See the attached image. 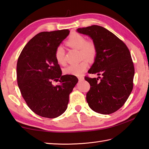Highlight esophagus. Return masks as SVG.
<instances>
[{
  "label": "esophagus",
  "mask_w": 149,
  "mask_h": 149,
  "mask_svg": "<svg viewBox=\"0 0 149 149\" xmlns=\"http://www.w3.org/2000/svg\"><path fill=\"white\" fill-rule=\"evenodd\" d=\"M78 79H79V81H83L84 79V78L83 76H79L78 77Z\"/></svg>",
  "instance_id": "34e87169"
}]
</instances>
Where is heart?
Segmentation results:
<instances>
[{
	"instance_id": "obj_1",
	"label": "heart",
	"mask_w": 149,
	"mask_h": 149,
	"mask_svg": "<svg viewBox=\"0 0 149 149\" xmlns=\"http://www.w3.org/2000/svg\"><path fill=\"white\" fill-rule=\"evenodd\" d=\"M66 45L71 48L79 50L80 58H86L89 61H93L97 54L96 44L92 40H86V38L80 34L74 33L68 38ZM55 58L57 62L61 65L65 63V51L63 47L59 45L55 50ZM89 64L86 59H83L77 64L70 65L66 67L64 72L66 74L81 75L86 70Z\"/></svg>"
}]
</instances>
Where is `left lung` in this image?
<instances>
[{
  "label": "left lung",
  "mask_w": 149,
  "mask_h": 149,
  "mask_svg": "<svg viewBox=\"0 0 149 149\" xmlns=\"http://www.w3.org/2000/svg\"><path fill=\"white\" fill-rule=\"evenodd\" d=\"M77 31L89 36L97 49L88 73L99 77H84L90 84L86 93L88 106L102 115L111 114L123 106L133 88L134 67L131 53L121 40L103 27L93 25Z\"/></svg>",
  "instance_id": "left-lung-1"
}]
</instances>
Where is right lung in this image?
<instances>
[{
    "instance_id": "1",
    "label": "right lung",
    "mask_w": 149,
    "mask_h": 149,
    "mask_svg": "<svg viewBox=\"0 0 149 149\" xmlns=\"http://www.w3.org/2000/svg\"><path fill=\"white\" fill-rule=\"evenodd\" d=\"M68 29L42 32L22 50L17 65V83L24 99L36 115L49 118L67 109L69 95L77 83L73 75H62L55 50L69 34ZM52 81H59L54 86Z\"/></svg>"
}]
</instances>
